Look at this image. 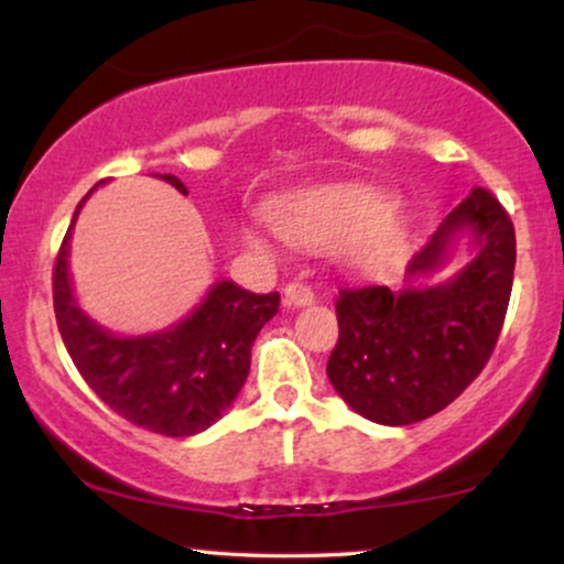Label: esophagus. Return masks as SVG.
<instances>
[{
    "label": "esophagus",
    "mask_w": 564,
    "mask_h": 564,
    "mask_svg": "<svg viewBox=\"0 0 564 564\" xmlns=\"http://www.w3.org/2000/svg\"><path fill=\"white\" fill-rule=\"evenodd\" d=\"M283 302L289 307H304V304H313L315 302V291L307 286V283L300 281H291L286 289H283Z\"/></svg>",
    "instance_id": "obj_1"
}]
</instances>
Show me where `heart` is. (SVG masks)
<instances>
[{
    "label": "heart",
    "mask_w": 564,
    "mask_h": 564,
    "mask_svg": "<svg viewBox=\"0 0 564 564\" xmlns=\"http://www.w3.org/2000/svg\"><path fill=\"white\" fill-rule=\"evenodd\" d=\"M390 215L392 200L371 187H318L270 206V223L289 243L328 249L358 238V257L368 264L398 246L400 232Z\"/></svg>",
    "instance_id": "b5f03b06"
}]
</instances>
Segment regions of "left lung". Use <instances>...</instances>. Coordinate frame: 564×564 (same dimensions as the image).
Returning <instances> with one entry per match:
<instances>
[{"mask_svg": "<svg viewBox=\"0 0 564 564\" xmlns=\"http://www.w3.org/2000/svg\"><path fill=\"white\" fill-rule=\"evenodd\" d=\"M469 230L477 254L448 281L424 289H341L339 339L326 373L341 400L377 424L435 416L480 377L507 318L514 281V225L485 187L471 193L408 264V278L443 268L456 232Z\"/></svg>", "mask_w": 564, "mask_h": 564, "instance_id": "left-lung-1", "label": "left lung"}]
</instances>
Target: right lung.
<instances>
[{"label": "right lung", "mask_w": 564, "mask_h": 564, "mask_svg": "<svg viewBox=\"0 0 564 564\" xmlns=\"http://www.w3.org/2000/svg\"><path fill=\"white\" fill-rule=\"evenodd\" d=\"M159 177L187 193L174 174ZM89 193L76 206L55 260L53 302L63 345L97 398L127 422L166 437L198 435L241 392L249 377L251 345L278 313L281 294H251L232 281H219L185 321L166 332L145 336L106 332L82 313L68 278V238Z\"/></svg>", "instance_id": "right-lung-1"}]
</instances>
